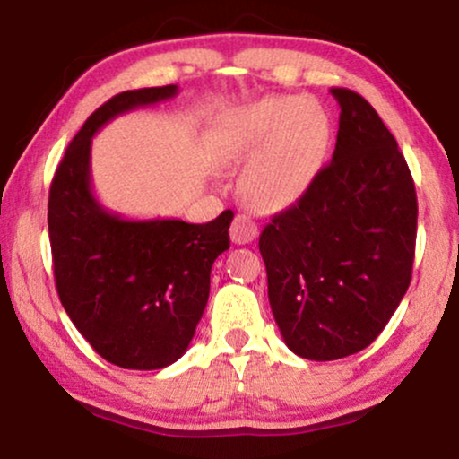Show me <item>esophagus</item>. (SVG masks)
Instances as JSON below:
<instances>
[{"mask_svg": "<svg viewBox=\"0 0 459 459\" xmlns=\"http://www.w3.org/2000/svg\"><path fill=\"white\" fill-rule=\"evenodd\" d=\"M255 237H258V224L249 216H246V213L235 216L233 224H230V239H233V243L246 246V243H252Z\"/></svg>", "mask_w": 459, "mask_h": 459, "instance_id": "obj_1", "label": "esophagus"}]
</instances>
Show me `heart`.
Wrapping results in <instances>:
<instances>
[{
    "label": "heart",
    "instance_id": "1",
    "mask_svg": "<svg viewBox=\"0 0 459 459\" xmlns=\"http://www.w3.org/2000/svg\"><path fill=\"white\" fill-rule=\"evenodd\" d=\"M327 117L315 102L268 96L237 108L218 127L222 161L249 163L243 188L260 210H281L313 182L327 144Z\"/></svg>",
    "mask_w": 459,
    "mask_h": 459
}]
</instances>
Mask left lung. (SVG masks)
Returning a JSON list of instances; mask_svg holds the SVG:
<instances>
[{
  "mask_svg": "<svg viewBox=\"0 0 459 459\" xmlns=\"http://www.w3.org/2000/svg\"><path fill=\"white\" fill-rule=\"evenodd\" d=\"M332 161L260 235L268 302L287 348L335 361L368 348L405 296L418 199L376 108L346 88Z\"/></svg>",
  "mask_w": 459,
  "mask_h": 459,
  "instance_id": "left-lung-1",
  "label": "left lung"
}]
</instances>
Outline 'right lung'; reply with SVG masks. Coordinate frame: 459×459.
I'll return each instance as SVG.
<instances>
[{"label": "right lung", "mask_w": 459, "mask_h": 459, "mask_svg": "<svg viewBox=\"0 0 459 459\" xmlns=\"http://www.w3.org/2000/svg\"><path fill=\"white\" fill-rule=\"evenodd\" d=\"M178 94L121 91L96 108L58 163L48 201L54 279L73 325L108 363L163 369L191 344L210 298L213 260L230 247L226 210L205 224L127 220L91 193V138L108 121Z\"/></svg>", "instance_id": "1"}]
</instances>
